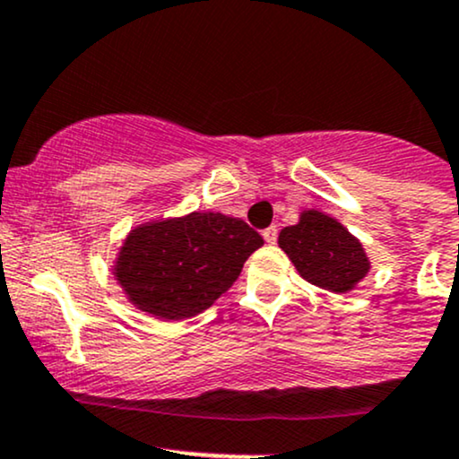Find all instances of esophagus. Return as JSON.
Masks as SVG:
<instances>
[{
	"instance_id": "esophagus-1",
	"label": "esophagus",
	"mask_w": 459,
	"mask_h": 459,
	"mask_svg": "<svg viewBox=\"0 0 459 459\" xmlns=\"http://www.w3.org/2000/svg\"><path fill=\"white\" fill-rule=\"evenodd\" d=\"M276 238H279V229H276V226H268V229L264 230V239L268 241V244H276Z\"/></svg>"
}]
</instances>
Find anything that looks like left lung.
<instances>
[{
  "mask_svg": "<svg viewBox=\"0 0 459 459\" xmlns=\"http://www.w3.org/2000/svg\"><path fill=\"white\" fill-rule=\"evenodd\" d=\"M279 246L307 283L335 294H349L370 272L361 241L318 209L303 211L294 226H285Z\"/></svg>",
  "mask_w": 459,
  "mask_h": 459,
  "instance_id": "8db88e82",
  "label": "left lung"
}]
</instances>
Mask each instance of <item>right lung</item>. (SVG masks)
I'll use <instances>...</instances> for the list:
<instances>
[{
    "label": "right lung",
    "instance_id": "add662e5",
    "mask_svg": "<svg viewBox=\"0 0 459 459\" xmlns=\"http://www.w3.org/2000/svg\"><path fill=\"white\" fill-rule=\"evenodd\" d=\"M264 238L244 220L215 211L137 224L113 261L130 305L159 320L203 314L238 281Z\"/></svg>",
    "mask_w": 459,
    "mask_h": 459
}]
</instances>
